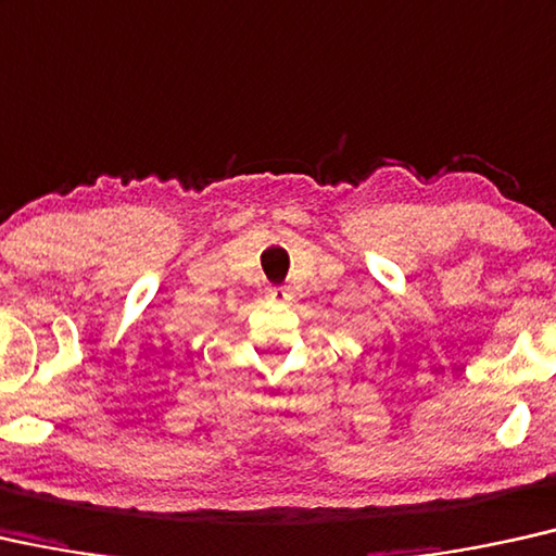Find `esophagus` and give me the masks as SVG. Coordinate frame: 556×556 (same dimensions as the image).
Masks as SVG:
<instances>
[{
    "label": "esophagus",
    "instance_id": "esophagus-1",
    "mask_svg": "<svg viewBox=\"0 0 556 556\" xmlns=\"http://www.w3.org/2000/svg\"><path fill=\"white\" fill-rule=\"evenodd\" d=\"M267 300L287 304L292 302V292H289V287H267Z\"/></svg>",
    "mask_w": 556,
    "mask_h": 556
}]
</instances>
